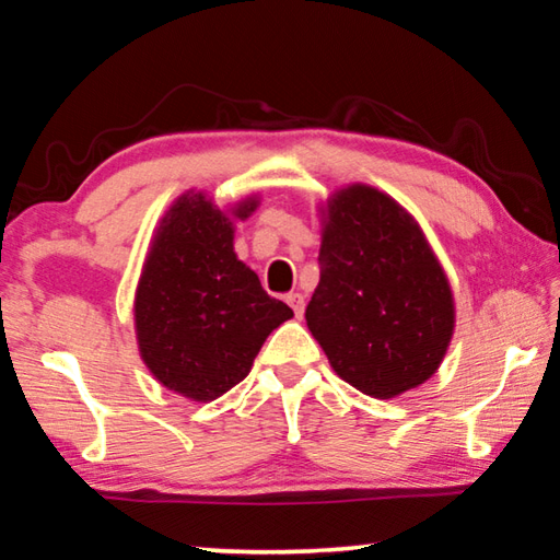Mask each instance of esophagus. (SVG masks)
Returning a JSON list of instances; mask_svg holds the SVG:
<instances>
[{
	"instance_id": "obj_1",
	"label": "esophagus",
	"mask_w": 560,
	"mask_h": 560,
	"mask_svg": "<svg viewBox=\"0 0 560 560\" xmlns=\"http://www.w3.org/2000/svg\"><path fill=\"white\" fill-rule=\"evenodd\" d=\"M287 303L293 308V314H296V318L303 316V296H301L299 291H291L289 296H287Z\"/></svg>"
}]
</instances>
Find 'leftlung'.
<instances>
[{
	"instance_id": "8db88e82",
	"label": "left lung",
	"mask_w": 560,
	"mask_h": 560,
	"mask_svg": "<svg viewBox=\"0 0 560 560\" xmlns=\"http://www.w3.org/2000/svg\"><path fill=\"white\" fill-rule=\"evenodd\" d=\"M306 324L360 393L395 397L438 371L454 330L450 281L393 197L350 185L328 200Z\"/></svg>"
}]
</instances>
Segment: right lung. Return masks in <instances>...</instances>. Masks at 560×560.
Masks as SVG:
<instances>
[{
  "label": "right lung",
  "mask_w": 560,
  "mask_h": 560,
  "mask_svg": "<svg viewBox=\"0 0 560 560\" xmlns=\"http://www.w3.org/2000/svg\"><path fill=\"white\" fill-rule=\"evenodd\" d=\"M259 200L234 207L246 220ZM234 226L205 195H183L160 222L136 291L145 365L170 390L207 402L242 383L293 311L234 254Z\"/></svg>",
  "instance_id": "right-lung-1"
}]
</instances>
